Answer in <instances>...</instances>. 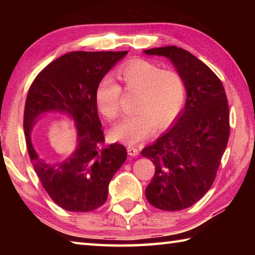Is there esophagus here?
Listing matches in <instances>:
<instances>
[{"instance_id": "34e87169", "label": "esophagus", "mask_w": 255, "mask_h": 255, "mask_svg": "<svg viewBox=\"0 0 255 255\" xmlns=\"http://www.w3.org/2000/svg\"><path fill=\"white\" fill-rule=\"evenodd\" d=\"M127 152H128V155H130V156H137L138 153H139V150H138L136 147H132V146H128Z\"/></svg>"}]
</instances>
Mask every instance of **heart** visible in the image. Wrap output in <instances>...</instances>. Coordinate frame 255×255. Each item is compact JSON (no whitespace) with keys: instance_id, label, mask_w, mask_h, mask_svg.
I'll use <instances>...</instances> for the list:
<instances>
[{"instance_id":"heart-1","label":"heart","mask_w":255,"mask_h":255,"mask_svg":"<svg viewBox=\"0 0 255 255\" xmlns=\"http://www.w3.org/2000/svg\"><path fill=\"white\" fill-rule=\"evenodd\" d=\"M118 77L125 89L138 92L135 115L125 116L110 129L116 140L129 145L147 138L158 127L164 128L173 122L182 110L185 101V83L178 72L162 70L156 64L136 59L118 71ZM122 88L107 75L96 89V105L100 114L108 119L118 116Z\"/></svg>"}]
</instances>
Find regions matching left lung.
<instances>
[{"instance_id":"1","label":"left lung","mask_w":255,"mask_h":255,"mask_svg":"<svg viewBox=\"0 0 255 255\" xmlns=\"http://www.w3.org/2000/svg\"><path fill=\"white\" fill-rule=\"evenodd\" d=\"M144 53L169 58L187 90L185 106L169 130L141 150L155 165L145 195L158 209H185L206 195L216 178L230 137L227 97L217 75L188 50L166 46Z\"/></svg>"}]
</instances>
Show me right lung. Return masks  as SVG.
Returning a JSON list of instances; mask_svg holds the SVG:
<instances>
[{"label": "right lung", "mask_w": 255, "mask_h": 255, "mask_svg": "<svg viewBox=\"0 0 255 255\" xmlns=\"http://www.w3.org/2000/svg\"><path fill=\"white\" fill-rule=\"evenodd\" d=\"M127 54L71 51L47 65L30 86L23 119L29 157L42 187L63 209L86 213L101 207L112 176L126 161L125 146L101 147L105 136L94 96L99 82ZM53 111L67 114L77 128L75 152L59 160L31 139L36 120Z\"/></svg>", "instance_id": "obj_1"}]
</instances>
